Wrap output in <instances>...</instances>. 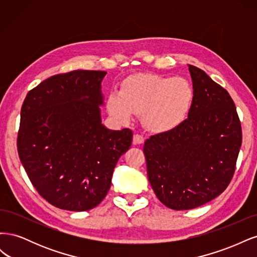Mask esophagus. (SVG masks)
Wrapping results in <instances>:
<instances>
[{"instance_id": "esophagus-1", "label": "esophagus", "mask_w": 257, "mask_h": 257, "mask_svg": "<svg viewBox=\"0 0 257 257\" xmlns=\"http://www.w3.org/2000/svg\"><path fill=\"white\" fill-rule=\"evenodd\" d=\"M145 142V138L143 137V135H139V134H135L133 137V144L134 145H142Z\"/></svg>"}]
</instances>
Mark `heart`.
Here are the masks:
<instances>
[{"label":"heart","mask_w":257,"mask_h":257,"mask_svg":"<svg viewBox=\"0 0 257 257\" xmlns=\"http://www.w3.org/2000/svg\"><path fill=\"white\" fill-rule=\"evenodd\" d=\"M194 91L183 77L141 74L127 79L121 92L113 91L107 102L108 111L121 122L142 113L147 128L165 132L179 125L193 103Z\"/></svg>","instance_id":"heart-1"}]
</instances>
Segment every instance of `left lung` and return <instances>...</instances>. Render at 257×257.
I'll return each instance as SVG.
<instances>
[{"label":"left lung","mask_w":257,"mask_h":257,"mask_svg":"<svg viewBox=\"0 0 257 257\" xmlns=\"http://www.w3.org/2000/svg\"><path fill=\"white\" fill-rule=\"evenodd\" d=\"M194 98L188 118L151 136L144 146L149 182L162 204L189 210L227 188L236 169L242 132L228 92L189 65Z\"/></svg>","instance_id":"left-lung-1"}]
</instances>
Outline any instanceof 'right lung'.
Segmentation results:
<instances>
[{
	"label": "right lung",
	"mask_w": 257,
	"mask_h": 257,
	"mask_svg": "<svg viewBox=\"0 0 257 257\" xmlns=\"http://www.w3.org/2000/svg\"><path fill=\"white\" fill-rule=\"evenodd\" d=\"M102 71L49 77L21 107L17 149L40 195L52 206L87 211L107 195L116 162L132 145L130 128L111 131L100 119Z\"/></svg>",
	"instance_id": "add662e5"
}]
</instances>
